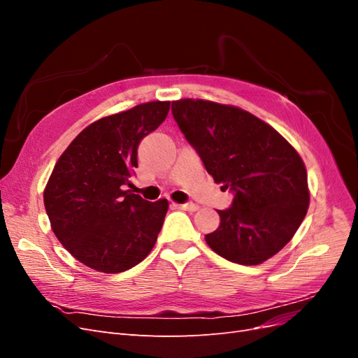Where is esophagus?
<instances>
[{
	"label": "esophagus",
	"mask_w": 358,
	"mask_h": 358,
	"mask_svg": "<svg viewBox=\"0 0 358 358\" xmlns=\"http://www.w3.org/2000/svg\"><path fill=\"white\" fill-rule=\"evenodd\" d=\"M176 208L182 210H188V212H196L199 209V206L194 203H182V204H176Z\"/></svg>",
	"instance_id": "obj_1"
}]
</instances>
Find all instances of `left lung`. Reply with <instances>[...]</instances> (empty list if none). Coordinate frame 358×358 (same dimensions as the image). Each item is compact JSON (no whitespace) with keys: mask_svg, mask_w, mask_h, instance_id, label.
<instances>
[{"mask_svg":"<svg viewBox=\"0 0 358 358\" xmlns=\"http://www.w3.org/2000/svg\"><path fill=\"white\" fill-rule=\"evenodd\" d=\"M171 113L206 171L233 194L206 243L245 266L278 254L309 206L306 169L296 149L262 119L233 106L179 100L171 103Z\"/></svg>","mask_w":358,"mask_h":358,"instance_id":"1","label":"left lung"}]
</instances>
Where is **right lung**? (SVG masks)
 Masks as SVG:
<instances>
[{
	"label": "right lung",
	"mask_w": 358,
	"mask_h": 358,
	"mask_svg": "<svg viewBox=\"0 0 358 358\" xmlns=\"http://www.w3.org/2000/svg\"><path fill=\"white\" fill-rule=\"evenodd\" d=\"M169 101L100 119L64 150L45 189L52 230L80 263L103 273L137 266L152 251L169 209L129 189L142 140L164 122Z\"/></svg>",
	"instance_id": "add662e5"
}]
</instances>
